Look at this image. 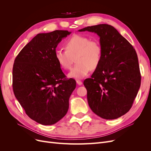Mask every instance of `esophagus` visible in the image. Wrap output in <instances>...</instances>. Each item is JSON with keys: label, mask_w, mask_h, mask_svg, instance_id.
<instances>
[{"label": "esophagus", "mask_w": 151, "mask_h": 151, "mask_svg": "<svg viewBox=\"0 0 151 151\" xmlns=\"http://www.w3.org/2000/svg\"><path fill=\"white\" fill-rule=\"evenodd\" d=\"M76 83H77V84H78L79 86H81V85L83 84V83H82V81H80V80H77V81H76Z\"/></svg>", "instance_id": "obj_1"}]
</instances>
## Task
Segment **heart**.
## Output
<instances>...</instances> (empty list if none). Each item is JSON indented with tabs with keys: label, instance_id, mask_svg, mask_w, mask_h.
I'll list each match as a JSON object with an SVG mask.
<instances>
[{
	"label": "heart",
	"instance_id": "b5f03b06",
	"mask_svg": "<svg viewBox=\"0 0 151 151\" xmlns=\"http://www.w3.org/2000/svg\"><path fill=\"white\" fill-rule=\"evenodd\" d=\"M65 50L55 52V59L63 70H69L74 62L77 63L68 76L74 79H83L99 67L103 57V48L97 39L76 35L65 44Z\"/></svg>",
	"mask_w": 151,
	"mask_h": 151
}]
</instances>
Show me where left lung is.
Segmentation results:
<instances>
[{
  "instance_id": "8db88e82",
  "label": "left lung",
  "mask_w": 151,
  "mask_h": 151,
  "mask_svg": "<svg viewBox=\"0 0 151 151\" xmlns=\"http://www.w3.org/2000/svg\"><path fill=\"white\" fill-rule=\"evenodd\" d=\"M94 32L100 38L101 62L84 81L90 108L104 119L125 115L132 106L140 86L137 55L133 46L111 25L88 26L79 31Z\"/></svg>"
}]
</instances>
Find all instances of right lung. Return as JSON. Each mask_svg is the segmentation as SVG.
Returning <instances> with one entry per match:
<instances>
[{
    "mask_svg": "<svg viewBox=\"0 0 151 151\" xmlns=\"http://www.w3.org/2000/svg\"><path fill=\"white\" fill-rule=\"evenodd\" d=\"M71 32L55 30L39 33L16 57L12 88L31 119L43 125L55 124L68 109L76 82L68 79L55 59L58 44Z\"/></svg>",
    "mask_w": 151,
    "mask_h": 151,
    "instance_id": "right-lung-1",
    "label": "right lung"
}]
</instances>
